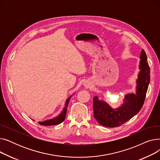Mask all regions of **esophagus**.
<instances>
[{"label":"esophagus","mask_w":160,"mask_h":160,"mask_svg":"<svg viewBox=\"0 0 160 160\" xmlns=\"http://www.w3.org/2000/svg\"><path fill=\"white\" fill-rule=\"evenodd\" d=\"M85 86H86L87 88H88L89 87V83H85Z\"/></svg>","instance_id":"esophagus-1"}]
</instances>
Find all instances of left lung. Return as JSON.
<instances>
[{
  "label": "left lung",
  "instance_id": "obj_1",
  "mask_svg": "<svg viewBox=\"0 0 160 160\" xmlns=\"http://www.w3.org/2000/svg\"><path fill=\"white\" fill-rule=\"evenodd\" d=\"M140 59V72L137 80L136 93L125 95L121 107L113 109L104 100H99L98 97L93 98V116L100 124L110 128L119 127L141 110L150 82V67L143 49L141 51Z\"/></svg>",
  "mask_w": 160,
  "mask_h": 160
}]
</instances>
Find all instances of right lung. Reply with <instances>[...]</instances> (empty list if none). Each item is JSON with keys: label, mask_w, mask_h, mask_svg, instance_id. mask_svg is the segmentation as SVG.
I'll use <instances>...</instances> for the list:
<instances>
[{"label": "right lung", "mask_w": 160, "mask_h": 160, "mask_svg": "<svg viewBox=\"0 0 160 160\" xmlns=\"http://www.w3.org/2000/svg\"><path fill=\"white\" fill-rule=\"evenodd\" d=\"M71 97H72V95L70 96L67 99L64 108L63 109V110L61 112V113L59 115L58 117H55V118H53L52 119L47 120V121H43V122H39V124H41V125H43V126H52V125L60 124L61 122H62L65 120V115H66V113H67V106H68L69 100H70Z\"/></svg>", "instance_id": "right-lung-1"}]
</instances>
